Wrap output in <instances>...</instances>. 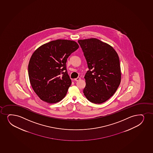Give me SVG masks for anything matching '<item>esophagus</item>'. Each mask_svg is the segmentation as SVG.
Segmentation results:
<instances>
[{
  "mask_svg": "<svg viewBox=\"0 0 153 153\" xmlns=\"http://www.w3.org/2000/svg\"><path fill=\"white\" fill-rule=\"evenodd\" d=\"M80 80V78L79 77L76 78H75V79H74V80L76 81H79V80Z\"/></svg>",
  "mask_w": 153,
  "mask_h": 153,
  "instance_id": "esophagus-1",
  "label": "esophagus"
}]
</instances>
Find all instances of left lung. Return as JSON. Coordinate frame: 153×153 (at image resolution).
I'll use <instances>...</instances> for the list:
<instances>
[{
    "label": "left lung",
    "instance_id": "left-lung-1",
    "mask_svg": "<svg viewBox=\"0 0 153 153\" xmlns=\"http://www.w3.org/2000/svg\"><path fill=\"white\" fill-rule=\"evenodd\" d=\"M78 42L89 68L83 93L91 102L102 104L115 93L121 82L119 56L113 47L95 38Z\"/></svg>",
    "mask_w": 153,
    "mask_h": 153
}]
</instances>
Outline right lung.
I'll return each instance as SVG.
<instances>
[{
    "mask_svg": "<svg viewBox=\"0 0 153 153\" xmlns=\"http://www.w3.org/2000/svg\"><path fill=\"white\" fill-rule=\"evenodd\" d=\"M79 48L76 42L57 40L41 46L34 51L28 64L30 83L42 100L60 102L72 83L66 70L67 59Z\"/></svg>",
    "mask_w": 153,
    "mask_h": 153,
    "instance_id": "obj_1",
    "label": "right lung"
}]
</instances>
